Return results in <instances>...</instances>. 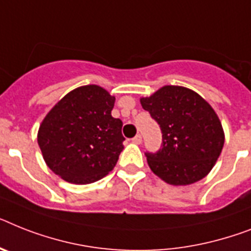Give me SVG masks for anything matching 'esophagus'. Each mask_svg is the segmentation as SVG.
Masks as SVG:
<instances>
[{
	"instance_id": "esophagus-1",
	"label": "esophagus",
	"mask_w": 251,
	"mask_h": 251,
	"mask_svg": "<svg viewBox=\"0 0 251 251\" xmlns=\"http://www.w3.org/2000/svg\"><path fill=\"white\" fill-rule=\"evenodd\" d=\"M132 142H133V144L140 145L141 142H142V137H141V134H137V136H136V137L132 138Z\"/></svg>"
}]
</instances>
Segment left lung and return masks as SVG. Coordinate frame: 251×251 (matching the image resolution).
Masks as SVG:
<instances>
[{"instance_id": "left-lung-1", "label": "left lung", "mask_w": 251, "mask_h": 251, "mask_svg": "<svg viewBox=\"0 0 251 251\" xmlns=\"http://www.w3.org/2000/svg\"><path fill=\"white\" fill-rule=\"evenodd\" d=\"M140 102L163 133L160 150L146 152L152 173L173 186L191 185L208 176L225 145L222 123L209 102L182 86L161 87Z\"/></svg>"}]
</instances>
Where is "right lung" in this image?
Listing matches in <instances>:
<instances>
[{"mask_svg": "<svg viewBox=\"0 0 251 251\" xmlns=\"http://www.w3.org/2000/svg\"><path fill=\"white\" fill-rule=\"evenodd\" d=\"M114 102L105 88L87 84L66 93L47 113L37 141L55 175L87 185L113 171L124 149L123 123L111 117Z\"/></svg>", "mask_w": 251, "mask_h": 251, "instance_id": "right-lung-1", "label": "right lung"}]
</instances>
